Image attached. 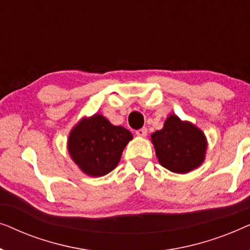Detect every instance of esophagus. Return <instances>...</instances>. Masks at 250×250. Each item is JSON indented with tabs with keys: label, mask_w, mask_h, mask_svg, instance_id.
Segmentation results:
<instances>
[{
	"label": "esophagus",
	"mask_w": 250,
	"mask_h": 250,
	"mask_svg": "<svg viewBox=\"0 0 250 250\" xmlns=\"http://www.w3.org/2000/svg\"><path fill=\"white\" fill-rule=\"evenodd\" d=\"M135 134L138 135V136H140V138H145V136L148 134V129H146V127H142V128L138 129V131L135 132Z\"/></svg>",
	"instance_id": "34e87169"
}]
</instances>
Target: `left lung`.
I'll list each match as a JSON object with an SVG mask.
<instances>
[{"label":"left lung","mask_w":250,"mask_h":250,"mask_svg":"<svg viewBox=\"0 0 250 250\" xmlns=\"http://www.w3.org/2000/svg\"><path fill=\"white\" fill-rule=\"evenodd\" d=\"M156 156L163 167L170 172L186 174L204 163L207 139L204 132L191 122L170 114L164 127L151 134Z\"/></svg>","instance_id":"left-lung-1"}]
</instances>
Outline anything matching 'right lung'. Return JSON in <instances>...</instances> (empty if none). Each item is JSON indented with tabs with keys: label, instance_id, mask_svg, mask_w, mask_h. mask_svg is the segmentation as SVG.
<instances>
[{
	"label": "right lung",
	"instance_id": "obj_1",
	"mask_svg": "<svg viewBox=\"0 0 250 250\" xmlns=\"http://www.w3.org/2000/svg\"><path fill=\"white\" fill-rule=\"evenodd\" d=\"M132 139L128 129L112 125L97 112L91 117L82 118L71 128L67 149L82 172L88 176L100 177L116 168L123 150Z\"/></svg>",
	"mask_w": 250,
	"mask_h": 250
}]
</instances>
